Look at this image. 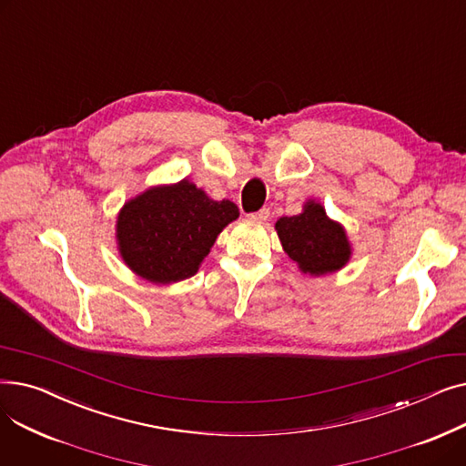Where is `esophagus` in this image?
<instances>
[{
	"label": "esophagus",
	"mask_w": 466,
	"mask_h": 466,
	"mask_svg": "<svg viewBox=\"0 0 466 466\" xmlns=\"http://www.w3.org/2000/svg\"><path fill=\"white\" fill-rule=\"evenodd\" d=\"M251 217L257 218V220H268V218H270V208H262V209L251 213Z\"/></svg>",
	"instance_id": "obj_1"
}]
</instances>
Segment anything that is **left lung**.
I'll use <instances>...</instances> for the list:
<instances>
[{"label":"left lung","mask_w":466,"mask_h":466,"mask_svg":"<svg viewBox=\"0 0 466 466\" xmlns=\"http://www.w3.org/2000/svg\"><path fill=\"white\" fill-rule=\"evenodd\" d=\"M276 230L283 249L299 262L302 272L321 276L339 270L350 260L344 228L330 220L319 204L308 202L304 213L281 217Z\"/></svg>","instance_id":"left-lung-1"}]
</instances>
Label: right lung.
I'll use <instances>...</instances> for the list:
<instances>
[{"label":"right lung","mask_w":466,"mask_h":466,"mask_svg":"<svg viewBox=\"0 0 466 466\" xmlns=\"http://www.w3.org/2000/svg\"><path fill=\"white\" fill-rule=\"evenodd\" d=\"M238 215L234 202H215L187 179L151 188L118 215L120 255L137 276L153 283L187 279L198 272L220 230Z\"/></svg>","instance_id":"add662e5"}]
</instances>
